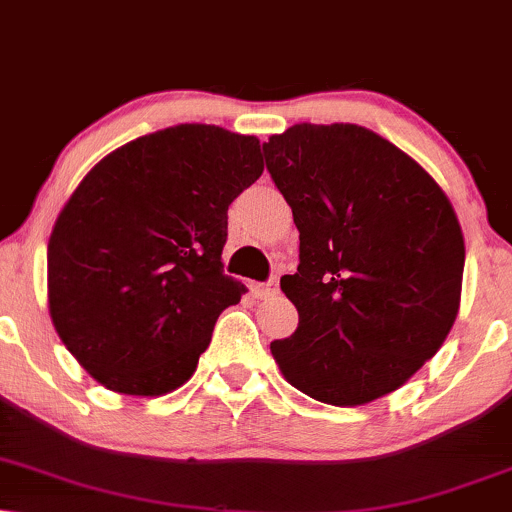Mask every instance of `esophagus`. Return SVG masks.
<instances>
[{
    "label": "esophagus",
    "mask_w": 512,
    "mask_h": 512,
    "mask_svg": "<svg viewBox=\"0 0 512 512\" xmlns=\"http://www.w3.org/2000/svg\"><path fill=\"white\" fill-rule=\"evenodd\" d=\"M250 290L255 293V297H260V300L276 295L278 293V278H271V281H267V283H252Z\"/></svg>",
    "instance_id": "34e87169"
}]
</instances>
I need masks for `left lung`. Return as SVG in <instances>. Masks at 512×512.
<instances>
[{
    "label": "left lung",
    "instance_id": "left-lung-1",
    "mask_svg": "<svg viewBox=\"0 0 512 512\" xmlns=\"http://www.w3.org/2000/svg\"><path fill=\"white\" fill-rule=\"evenodd\" d=\"M293 210L300 264L281 278L300 323L271 342L316 401L364 406L437 354L461 307L465 243L442 186L371 129L300 125L264 144Z\"/></svg>",
    "mask_w": 512,
    "mask_h": 512
}]
</instances>
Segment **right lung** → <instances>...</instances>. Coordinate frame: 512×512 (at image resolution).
<instances>
[{"mask_svg": "<svg viewBox=\"0 0 512 512\" xmlns=\"http://www.w3.org/2000/svg\"><path fill=\"white\" fill-rule=\"evenodd\" d=\"M264 172L260 139L177 125L115 148L63 205L49 314L96 383L160 397L196 371L245 286L224 274L226 210Z\"/></svg>", "mask_w": 512, "mask_h": 512, "instance_id": "add662e5", "label": "right lung"}]
</instances>
